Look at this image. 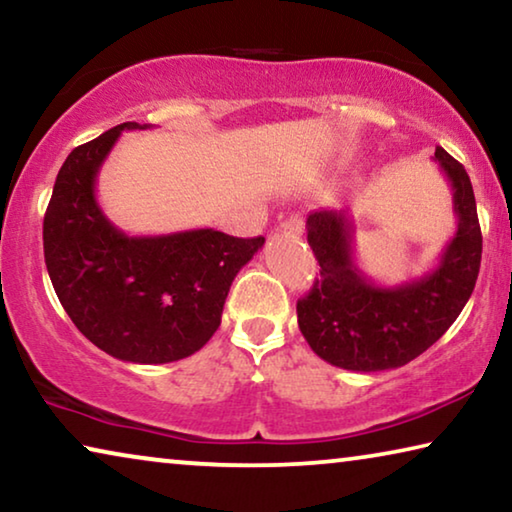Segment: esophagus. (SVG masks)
Listing matches in <instances>:
<instances>
[{"label":"esophagus","mask_w":512,"mask_h":512,"mask_svg":"<svg viewBox=\"0 0 512 512\" xmlns=\"http://www.w3.org/2000/svg\"><path fill=\"white\" fill-rule=\"evenodd\" d=\"M280 230L285 234H291V237H300V234H303V230H305V223H303V218H300V216H289L287 221L280 225Z\"/></svg>","instance_id":"esophagus-1"}]
</instances>
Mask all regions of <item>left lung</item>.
I'll list each match as a JSON object with an SVG mask.
<instances>
[{
    "label": "left lung",
    "instance_id": "1",
    "mask_svg": "<svg viewBox=\"0 0 512 512\" xmlns=\"http://www.w3.org/2000/svg\"><path fill=\"white\" fill-rule=\"evenodd\" d=\"M453 189L458 230L440 264L424 278L378 287L353 257L348 209H319L307 216V241L319 275L296 303L298 328L312 351L348 371H385L419 358L440 339L472 296L481 269L483 237L467 170L435 148Z\"/></svg>",
    "mask_w": 512,
    "mask_h": 512
}]
</instances>
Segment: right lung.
<instances>
[{
  "mask_svg": "<svg viewBox=\"0 0 512 512\" xmlns=\"http://www.w3.org/2000/svg\"><path fill=\"white\" fill-rule=\"evenodd\" d=\"M123 123L68 154L43 221L50 280L63 310L111 358L166 364L189 358L216 328L234 275L264 237L239 239L212 227L127 237L97 205V173Z\"/></svg>",
  "mask_w": 512,
  "mask_h": 512,
  "instance_id": "1",
  "label": "right lung"
}]
</instances>
